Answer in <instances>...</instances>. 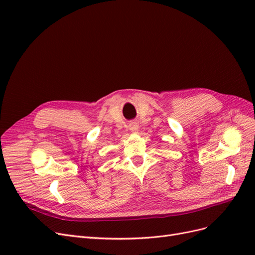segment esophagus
I'll return each instance as SVG.
<instances>
[{
    "label": "esophagus",
    "mask_w": 255,
    "mask_h": 255,
    "mask_svg": "<svg viewBox=\"0 0 255 255\" xmlns=\"http://www.w3.org/2000/svg\"><path fill=\"white\" fill-rule=\"evenodd\" d=\"M128 129L130 130V132L136 134L138 133V129H139V127H138V125L136 122H130L128 125Z\"/></svg>",
    "instance_id": "obj_1"
}]
</instances>
